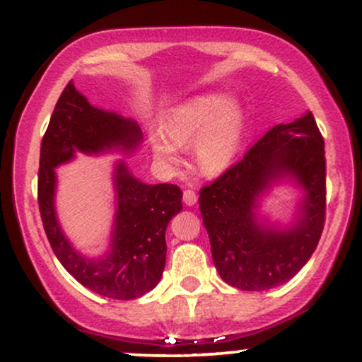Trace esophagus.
<instances>
[{"label":"esophagus","mask_w":362,"mask_h":362,"mask_svg":"<svg viewBox=\"0 0 362 362\" xmlns=\"http://www.w3.org/2000/svg\"><path fill=\"white\" fill-rule=\"evenodd\" d=\"M184 202L185 206H194L195 202H197V194L194 192V190H184Z\"/></svg>","instance_id":"34e87169"}]
</instances>
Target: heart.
Segmentation results:
<instances>
[{"label": "heart", "instance_id": "b5f03b06", "mask_svg": "<svg viewBox=\"0 0 362 362\" xmlns=\"http://www.w3.org/2000/svg\"><path fill=\"white\" fill-rule=\"evenodd\" d=\"M163 131H151L148 141L165 168L177 172L182 167L180 148L192 144L199 170L206 175H221L242 155L247 114L242 103L223 93L194 95L165 114Z\"/></svg>", "mask_w": 362, "mask_h": 362}]
</instances>
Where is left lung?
Instances as JSON below:
<instances>
[{
	"mask_svg": "<svg viewBox=\"0 0 362 362\" xmlns=\"http://www.w3.org/2000/svg\"><path fill=\"white\" fill-rule=\"evenodd\" d=\"M325 143L311 112L277 124L199 195L211 253L221 279L242 291L286 284L313 255L325 223ZM300 190L291 222L259 209L274 186Z\"/></svg>",
	"mask_w": 362,
	"mask_h": 362,
	"instance_id": "left-lung-1",
	"label": "left lung"
}]
</instances>
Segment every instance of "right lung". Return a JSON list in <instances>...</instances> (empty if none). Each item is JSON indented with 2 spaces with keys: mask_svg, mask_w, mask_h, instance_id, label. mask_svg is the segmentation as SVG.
<instances>
[{
  "mask_svg": "<svg viewBox=\"0 0 362 362\" xmlns=\"http://www.w3.org/2000/svg\"><path fill=\"white\" fill-rule=\"evenodd\" d=\"M143 143L138 122L91 105L73 81L61 93L40 144L39 207L57 260L86 289L134 300L156 288L167 259L165 231L182 211V190L172 184L149 185L136 178L124 160L114 163L115 214L103 255L90 257L73 247L56 213V168L83 155H132Z\"/></svg>",
  "mask_w": 362,
  "mask_h": 362,
  "instance_id": "1",
  "label": "right lung"
}]
</instances>
